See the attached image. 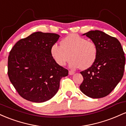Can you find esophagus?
<instances>
[{"label":"esophagus","instance_id":"obj_1","mask_svg":"<svg viewBox=\"0 0 126 126\" xmlns=\"http://www.w3.org/2000/svg\"><path fill=\"white\" fill-rule=\"evenodd\" d=\"M75 73L74 71H72V70H69V75H73Z\"/></svg>","mask_w":126,"mask_h":126}]
</instances>
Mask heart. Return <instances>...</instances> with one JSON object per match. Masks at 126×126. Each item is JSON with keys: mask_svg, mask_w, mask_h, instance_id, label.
Returning a JSON list of instances; mask_svg holds the SVG:
<instances>
[{"mask_svg": "<svg viewBox=\"0 0 126 126\" xmlns=\"http://www.w3.org/2000/svg\"><path fill=\"white\" fill-rule=\"evenodd\" d=\"M51 54L55 62L61 66H64L71 57L70 67H91L96 60L98 48L94 41L87 40L76 34H70L61 41V46L54 44L51 47Z\"/></svg>", "mask_w": 126, "mask_h": 126, "instance_id": "b5f03b06", "label": "heart"}]
</instances>
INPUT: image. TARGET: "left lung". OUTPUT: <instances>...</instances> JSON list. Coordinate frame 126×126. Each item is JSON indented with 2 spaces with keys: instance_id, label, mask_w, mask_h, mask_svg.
<instances>
[{
  "instance_id": "obj_1",
  "label": "left lung",
  "mask_w": 126,
  "mask_h": 126,
  "mask_svg": "<svg viewBox=\"0 0 126 126\" xmlns=\"http://www.w3.org/2000/svg\"><path fill=\"white\" fill-rule=\"evenodd\" d=\"M85 35L96 44L98 55L94 64L80 72L83 81L79 88L89 97L103 98L111 93L122 79L124 53L117 39L104 32L90 31Z\"/></svg>"
}]
</instances>
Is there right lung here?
<instances>
[{"label":"right lung","instance_id":"1","mask_svg":"<svg viewBox=\"0 0 126 126\" xmlns=\"http://www.w3.org/2000/svg\"><path fill=\"white\" fill-rule=\"evenodd\" d=\"M60 35L36 32L18 41L9 53L8 74L13 86L24 99L43 102L58 91L68 70L55 62L51 47Z\"/></svg>","mask_w":126,"mask_h":126}]
</instances>
